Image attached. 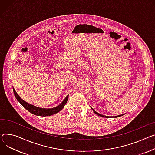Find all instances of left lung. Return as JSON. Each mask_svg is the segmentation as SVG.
Returning a JSON list of instances; mask_svg holds the SVG:
<instances>
[{
  "label": "left lung",
  "mask_w": 155,
  "mask_h": 155,
  "mask_svg": "<svg viewBox=\"0 0 155 155\" xmlns=\"http://www.w3.org/2000/svg\"><path fill=\"white\" fill-rule=\"evenodd\" d=\"M91 108L92 109V110H93V111H94V112L95 113H96V114H97V115H98V116H100V117H104V118H108V117H111V118H117V117H121V116L123 115H120L115 116V117H107V116H105V115H101V114H100V113H98V112H97L95 110H94L91 107Z\"/></svg>",
  "instance_id": "left-lung-1"
}]
</instances>
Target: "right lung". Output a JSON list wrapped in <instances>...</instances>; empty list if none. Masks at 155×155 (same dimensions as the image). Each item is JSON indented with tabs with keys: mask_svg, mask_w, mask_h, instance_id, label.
<instances>
[{
	"mask_svg": "<svg viewBox=\"0 0 155 155\" xmlns=\"http://www.w3.org/2000/svg\"><path fill=\"white\" fill-rule=\"evenodd\" d=\"M13 91H14V95H15L16 99L26 110H27L31 113H32V114L37 115V116H40V117L51 116V115L56 114V113H58L59 111H60L64 108V106L67 104L68 98V95H67V96L64 100V101L61 102L60 105H58V106H57L54 108H39L38 107H35L34 105L29 104L28 103H27L25 101H24V100H22L17 94V93L16 92V91L15 90V89L14 88H13Z\"/></svg>",
	"mask_w": 155,
	"mask_h": 155,
	"instance_id": "right-lung-1",
	"label": "right lung"
}]
</instances>
